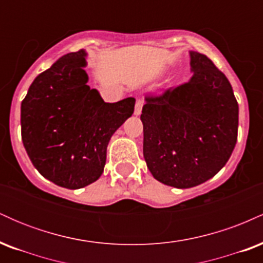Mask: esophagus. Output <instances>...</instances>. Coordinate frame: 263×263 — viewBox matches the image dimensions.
Segmentation results:
<instances>
[{
  "instance_id": "esophagus-1",
  "label": "esophagus",
  "mask_w": 263,
  "mask_h": 263,
  "mask_svg": "<svg viewBox=\"0 0 263 263\" xmlns=\"http://www.w3.org/2000/svg\"><path fill=\"white\" fill-rule=\"evenodd\" d=\"M142 106H143V100H137V101H136V106H135V115H136V116L141 115Z\"/></svg>"
}]
</instances>
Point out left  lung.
<instances>
[{
	"mask_svg": "<svg viewBox=\"0 0 263 263\" xmlns=\"http://www.w3.org/2000/svg\"><path fill=\"white\" fill-rule=\"evenodd\" d=\"M193 77L142 108L143 157L152 176L174 188L197 186L226 164L237 140L238 105L228 78L189 52Z\"/></svg>",
	"mask_w": 263,
	"mask_h": 263,
	"instance_id": "left-lung-1",
	"label": "left lung"
}]
</instances>
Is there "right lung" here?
Listing matches in <instances>:
<instances>
[{
  "mask_svg": "<svg viewBox=\"0 0 263 263\" xmlns=\"http://www.w3.org/2000/svg\"><path fill=\"white\" fill-rule=\"evenodd\" d=\"M86 52L69 53L35 78L21 105L23 146L39 173L80 189L98 180L112 135L135 110L134 98L108 104L87 85Z\"/></svg>",
  "mask_w": 263,
  "mask_h": 263,
  "instance_id": "obj_1",
  "label": "right lung"
}]
</instances>
